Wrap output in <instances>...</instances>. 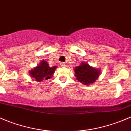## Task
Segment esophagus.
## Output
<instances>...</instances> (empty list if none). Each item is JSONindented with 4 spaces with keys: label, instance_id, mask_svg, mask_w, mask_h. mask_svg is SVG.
Returning a JSON list of instances; mask_svg holds the SVG:
<instances>
[{
    "label": "esophagus",
    "instance_id": "1",
    "mask_svg": "<svg viewBox=\"0 0 131 131\" xmlns=\"http://www.w3.org/2000/svg\"><path fill=\"white\" fill-rule=\"evenodd\" d=\"M60 66L61 67H65V66H66V63H65L64 62H61Z\"/></svg>",
    "mask_w": 131,
    "mask_h": 131
}]
</instances>
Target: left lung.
I'll return each mask as SVG.
<instances>
[{
	"label": "left lung",
	"instance_id": "obj_1",
	"mask_svg": "<svg viewBox=\"0 0 131 131\" xmlns=\"http://www.w3.org/2000/svg\"><path fill=\"white\" fill-rule=\"evenodd\" d=\"M76 79L84 85H89L96 80L100 75V69L90 66L86 62H82L74 69Z\"/></svg>",
	"mask_w": 131,
	"mask_h": 131
}]
</instances>
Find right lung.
I'll use <instances>...</instances> for the list:
<instances>
[{"instance_id": "add662e5", "label": "right lung", "mask_w": 131, "mask_h": 131, "mask_svg": "<svg viewBox=\"0 0 131 131\" xmlns=\"http://www.w3.org/2000/svg\"><path fill=\"white\" fill-rule=\"evenodd\" d=\"M57 68V66L50 68L48 62L42 60L38 66L29 71V74L37 82H42L43 80H48L51 78Z\"/></svg>"}]
</instances>
